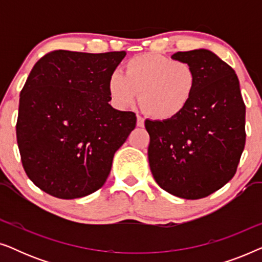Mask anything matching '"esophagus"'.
Segmentation results:
<instances>
[{
    "label": "esophagus",
    "mask_w": 262,
    "mask_h": 262,
    "mask_svg": "<svg viewBox=\"0 0 262 262\" xmlns=\"http://www.w3.org/2000/svg\"><path fill=\"white\" fill-rule=\"evenodd\" d=\"M137 126H139V127L144 126V119L139 116H137Z\"/></svg>",
    "instance_id": "esophagus-1"
}]
</instances>
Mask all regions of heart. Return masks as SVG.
<instances>
[{"instance_id":"obj_1","label":"heart","mask_w":262,"mask_h":262,"mask_svg":"<svg viewBox=\"0 0 262 262\" xmlns=\"http://www.w3.org/2000/svg\"><path fill=\"white\" fill-rule=\"evenodd\" d=\"M196 88V73L185 60L157 53L136 56L125 63V74L114 71L107 81L111 101L119 110L139 102L154 119L170 120L191 102Z\"/></svg>"}]
</instances>
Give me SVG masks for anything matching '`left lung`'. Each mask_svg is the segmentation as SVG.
<instances>
[{
  "label": "left lung",
  "instance_id": "8db88e82",
  "mask_svg": "<svg viewBox=\"0 0 262 262\" xmlns=\"http://www.w3.org/2000/svg\"><path fill=\"white\" fill-rule=\"evenodd\" d=\"M194 68L191 102L170 120H145L149 166L161 188L200 199L234 177L246 143V106L234 69L206 49L177 52Z\"/></svg>",
  "mask_w": 262,
  "mask_h": 262
}]
</instances>
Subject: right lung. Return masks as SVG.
<instances>
[{"instance_id": "1", "label": "right lung", "mask_w": 262, "mask_h": 262, "mask_svg": "<svg viewBox=\"0 0 262 262\" xmlns=\"http://www.w3.org/2000/svg\"><path fill=\"white\" fill-rule=\"evenodd\" d=\"M125 56L58 50L34 64L20 93L16 139L24 169L41 191L75 199L106 182L137 120L108 103L107 81Z\"/></svg>"}]
</instances>
